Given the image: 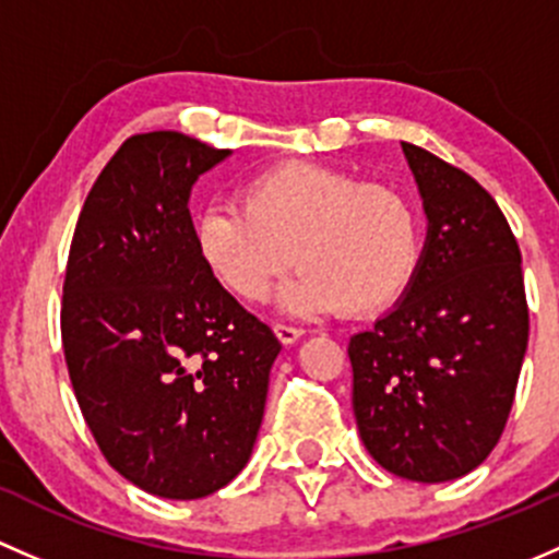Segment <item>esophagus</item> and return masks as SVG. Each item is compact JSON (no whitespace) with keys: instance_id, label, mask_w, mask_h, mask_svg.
<instances>
[{"instance_id":"34e87169","label":"esophagus","mask_w":559,"mask_h":559,"mask_svg":"<svg viewBox=\"0 0 559 559\" xmlns=\"http://www.w3.org/2000/svg\"><path fill=\"white\" fill-rule=\"evenodd\" d=\"M274 333H277V338H280L282 344H296L298 338L304 336L301 328L287 325V322H274Z\"/></svg>"}]
</instances>
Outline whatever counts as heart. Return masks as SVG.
I'll use <instances>...</instances> for the list:
<instances>
[{
  "label": "heart",
  "instance_id": "obj_1",
  "mask_svg": "<svg viewBox=\"0 0 559 559\" xmlns=\"http://www.w3.org/2000/svg\"><path fill=\"white\" fill-rule=\"evenodd\" d=\"M241 206L199 212L193 241L210 274L241 301H263L282 274L304 269L282 309L368 314L393 304L417 272L423 234L412 201L322 164H282L250 177Z\"/></svg>",
  "mask_w": 559,
  "mask_h": 559
}]
</instances>
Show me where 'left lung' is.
<instances>
[{
    "label": "left lung",
    "mask_w": 559,
    "mask_h": 559,
    "mask_svg": "<svg viewBox=\"0 0 559 559\" xmlns=\"http://www.w3.org/2000/svg\"><path fill=\"white\" fill-rule=\"evenodd\" d=\"M401 147L428 237L401 301L349 338L353 408L384 471L439 485L498 444L531 320L520 245L492 195L439 155Z\"/></svg>",
    "instance_id": "8db88e82"
}]
</instances>
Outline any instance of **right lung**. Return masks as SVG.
<instances>
[{
    "label": "right lung",
    "mask_w": 559,
    "mask_h": 559,
    "mask_svg": "<svg viewBox=\"0 0 559 559\" xmlns=\"http://www.w3.org/2000/svg\"><path fill=\"white\" fill-rule=\"evenodd\" d=\"M136 134L91 188L69 247L61 338L80 412L140 490L206 498L247 465L282 344L210 274L188 201L228 158Z\"/></svg>",
    "instance_id": "right-lung-1"
}]
</instances>
